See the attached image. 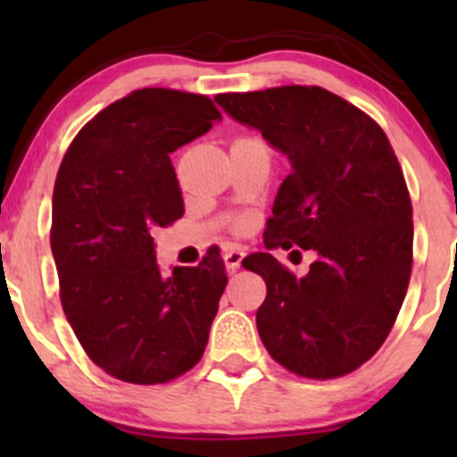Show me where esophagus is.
<instances>
[{
  "mask_svg": "<svg viewBox=\"0 0 457 457\" xmlns=\"http://www.w3.org/2000/svg\"><path fill=\"white\" fill-rule=\"evenodd\" d=\"M243 256H245V252H243L241 247L229 245L223 254V261H225V267H228V271H237L238 267H241Z\"/></svg>",
  "mask_w": 457,
  "mask_h": 457,
  "instance_id": "obj_1",
  "label": "esophagus"
}]
</instances>
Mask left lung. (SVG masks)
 <instances>
[{
    "label": "left lung",
    "mask_w": 457,
    "mask_h": 457,
    "mask_svg": "<svg viewBox=\"0 0 457 457\" xmlns=\"http://www.w3.org/2000/svg\"><path fill=\"white\" fill-rule=\"evenodd\" d=\"M216 101L292 163L262 232L267 250L318 252L303 278L267 252L243 258L267 285L256 312L262 345L296 376L356 371L389 336L411 278L413 210L394 147L370 114L325 87Z\"/></svg>",
    "instance_id": "obj_1"
}]
</instances>
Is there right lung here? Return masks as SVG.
<instances>
[{"instance_id": "add662e5", "label": "right lung", "mask_w": 457, "mask_h": 457, "mask_svg": "<svg viewBox=\"0 0 457 457\" xmlns=\"http://www.w3.org/2000/svg\"><path fill=\"white\" fill-rule=\"evenodd\" d=\"M216 119L210 96L143 87L90 119L59 165L50 228L59 298L87 358L117 380L163 385L205 352L228 285L219 247L163 276L152 232L183 216L170 154Z\"/></svg>"}]
</instances>
